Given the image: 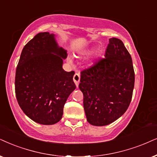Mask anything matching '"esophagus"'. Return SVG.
<instances>
[{
    "instance_id": "esophagus-1",
    "label": "esophagus",
    "mask_w": 157,
    "mask_h": 157,
    "mask_svg": "<svg viewBox=\"0 0 157 157\" xmlns=\"http://www.w3.org/2000/svg\"><path fill=\"white\" fill-rule=\"evenodd\" d=\"M73 80H74V82L75 83V85H76L77 88H78V85H79V82H80V75L79 73H75L74 77H73Z\"/></svg>"
}]
</instances>
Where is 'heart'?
Listing matches in <instances>:
<instances>
[{"label":"heart","mask_w":157,"mask_h":157,"mask_svg":"<svg viewBox=\"0 0 157 157\" xmlns=\"http://www.w3.org/2000/svg\"><path fill=\"white\" fill-rule=\"evenodd\" d=\"M91 52L90 50H83L82 51V53L83 55H86V54H88V53H90ZM68 61L69 62H71V59H68Z\"/></svg>","instance_id":"heart-1"}]
</instances>
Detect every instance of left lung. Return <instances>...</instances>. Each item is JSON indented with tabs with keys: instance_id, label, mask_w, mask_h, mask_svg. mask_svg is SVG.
<instances>
[{
	"instance_id": "left-lung-1",
	"label": "left lung",
	"mask_w": 157,
	"mask_h": 157,
	"mask_svg": "<svg viewBox=\"0 0 157 157\" xmlns=\"http://www.w3.org/2000/svg\"><path fill=\"white\" fill-rule=\"evenodd\" d=\"M134 83L131 56L121 40L110 38L104 58L81 72L79 88L87 121L105 126L120 118L131 101Z\"/></svg>"
}]
</instances>
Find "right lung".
Listing matches in <instances>:
<instances>
[{"label":"right lung","instance_id":"add662e5","mask_svg":"<svg viewBox=\"0 0 157 157\" xmlns=\"http://www.w3.org/2000/svg\"><path fill=\"white\" fill-rule=\"evenodd\" d=\"M67 51L56 35L40 33L21 51L15 77V93L23 112L41 124H56L62 118L67 98L76 88L75 72L62 68Z\"/></svg>","mask_w":157,"mask_h":157}]
</instances>
